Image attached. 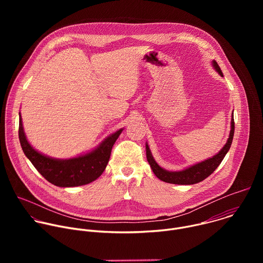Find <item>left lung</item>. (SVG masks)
<instances>
[{
  "mask_svg": "<svg viewBox=\"0 0 263 263\" xmlns=\"http://www.w3.org/2000/svg\"><path fill=\"white\" fill-rule=\"evenodd\" d=\"M212 66L221 77H223L222 72L220 70V67L218 66V64L216 63L215 60H212ZM233 136H234V119H233V114H232L231 130H230V134H229V138H228L226 144L222 146V148L216 155H214L204 161H201L199 163H196L194 165L186 167L182 171L172 172V171H167V170L161 167L155 161V159L151 153V149H149L148 144L146 142L145 143L146 159H147L148 164L151 165L153 173L161 181L166 182V183H172V184H179V185L196 184V183H199V182L205 180L217 168V166L220 164V162L222 161V159L224 158V156H226V154L230 149V146H231L232 140H233Z\"/></svg>",
  "mask_w": 263,
  "mask_h": 263,
  "instance_id": "left-lung-1",
  "label": "left lung"
}]
</instances>
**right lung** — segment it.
<instances>
[{"label":"right lung","mask_w":263,"mask_h":263,"mask_svg":"<svg viewBox=\"0 0 263 263\" xmlns=\"http://www.w3.org/2000/svg\"><path fill=\"white\" fill-rule=\"evenodd\" d=\"M123 130L120 129L106 137L92 151L73 158L57 159L36 151L29 143L20 114L18 137L26 157L46 180L59 187L81 186L97 180L105 171L112 146Z\"/></svg>","instance_id":"add662e5"}]
</instances>
